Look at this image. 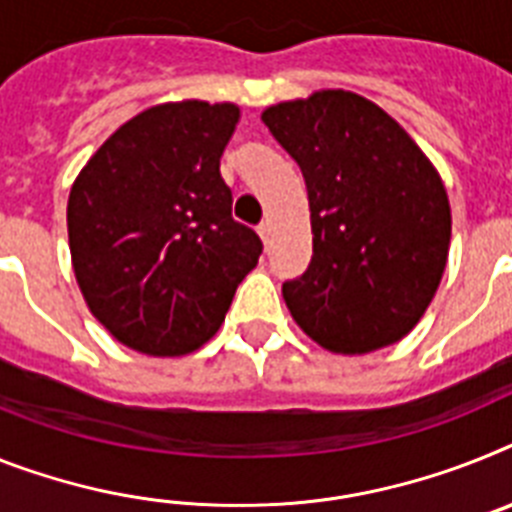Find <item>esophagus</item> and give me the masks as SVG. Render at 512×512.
Listing matches in <instances>:
<instances>
[{"label":"esophagus","mask_w":512,"mask_h":512,"mask_svg":"<svg viewBox=\"0 0 512 512\" xmlns=\"http://www.w3.org/2000/svg\"><path fill=\"white\" fill-rule=\"evenodd\" d=\"M257 234H260V239H263L265 244L270 242V221H263L260 226H257Z\"/></svg>","instance_id":"obj_1"}]
</instances>
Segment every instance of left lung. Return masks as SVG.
<instances>
[{"label":"left lung","mask_w":512,"mask_h":512,"mask_svg":"<svg viewBox=\"0 0 512 512\" xmlns=\"http://www.w3.org/2000/svg\"><path fill=\"white\" fill-rule=\"evenodd\" d=\"M307 182L312 260L283 299L333 354L401 341L448 265L450 203L422 148L351 90H317L263 111Z\"/></svg>","instance_id":"8db88e82"}]
</instances>
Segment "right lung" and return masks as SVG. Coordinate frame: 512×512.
Here are the masks:
<instances>
[{
  "instance_id": "1",
  "label": "right lung",
  "mask_w": 512,
  "mask_h": 512,
  "mask_svg": "<svg viewBox=\"0 0 512 512\" xmlns=\"http://www.w3.org/2000/svg\"><path fill=\"white\" fill-rule=\"evenodd\" d=\"M236 103H158L77 174L67 231L85 304L119 343L179 356L216 336L263 242L231 218L221 156Z\"/></svg>"
}]
</instances>
